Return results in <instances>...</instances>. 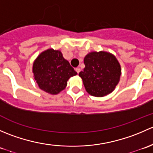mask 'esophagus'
Masks as SVG:
<instances>
[{
    "label": "esophagus",
    "mask_w": 153,
    "mask_h": 153,
    "mask_svg": "<svg viewBox=\"0 0 153 153\" xmlns=\"http://www.w3.org/2000/svg\"><path fill=\"white\" fill-rule=\"evenodd\" d=\"M75 71H76L77 73L78 74L80 72H81V69H80V68H75Z\"/></svg>",
    "instance_id": "esophagus-1"
}]
</instances>
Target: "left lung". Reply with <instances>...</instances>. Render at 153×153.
<instances>
[{
    "mask_svg": "<svg viewBox=\"0 0 153 153\" xmlns=\"http://www.w3.org/2000/svg\"><path fill=\"white\" fill-rule=\"evenodd\" d=\"M85 68L79 73L86 92L95 97L111 93L118 84L121 66L113 55L106 52H90L84 58Z\"/></svg>",
    "mask_w": 153,
    "mask_h": 153,
    "instance_id": "left-lung-1",
    "label": "left lung"
}]
</instances>
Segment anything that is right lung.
<instances>
[{
	"label": "right lung",
	"mask_w": 153,
	"mask_h": 153,
	"mask_svg": "<svg viewBox=\"0 0 153 153\" xmlns=\"http://www.w3.org/2000/svg\"><path fill=\"white\" fill-rule=\"evenodd\" d=\"M32 72L40 89L52 95L65 89L68 79L77 75L62 53L52 49L40 54L34 62Z\"/></svg>",
	"instance_id": "add662e5"
}]
</instances>
